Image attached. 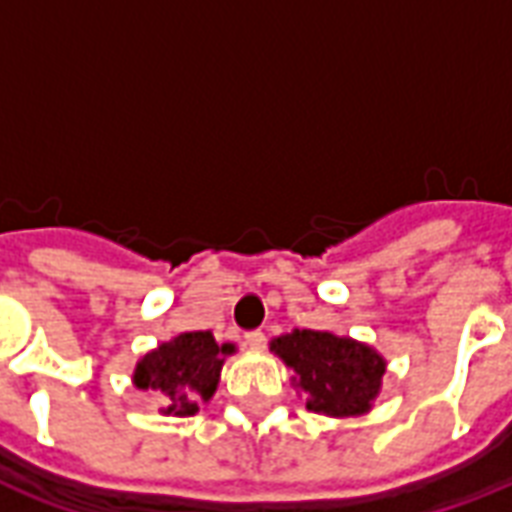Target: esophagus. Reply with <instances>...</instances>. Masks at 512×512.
<instances>
[{
	"instance_id": "esophagus-1",
	"label": "esophagus",
	"mask_w": 512,
	"mask_h": 512,
	"mask_svg": "<svg viewBox=\"0 0 512 512\" xmlns=\"http://www.w3.org/2000/svg\"><path fill=\"white\" fill-rule=\"evenodd\" d=\"M244 343L249 345V348H255V351H260V348H266V334L260 332V329H255V332H246L244 334Z\"/></svg>"
}]
</instances>
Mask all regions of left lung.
<instances>
[{
    "instance_id": "obj_1",
    "label": "left lung",
    "mask_w": 512,
    "mask_h": 512,
    "mask_svg": "<svg viewBox=\"0 0 512 512\" xmlns=\"http://www.w3.org/2000/svg\"><path fill=\"white\" fill-rule=\"evenodd\" d=\"M271 348L296 370L299 386L307 392V408L315 414H365L381 389L384 359L348 337L296 329L277 337Z\"/></svg>"
}]
</instances>
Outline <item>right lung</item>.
<instances>
[{
  "label": "right lung",
  "instance_id": "add662e5",
  "mask_svg": "<svg viewBox=\"0 0 512 512\" xmlns=\"http://www.w3.org/2000/svg\"><path fill=\"white\" fill-rule=\"evenodd\" d=\"M233 345H219L211 332H186L158 345L136 365L134 384L164 403V414L191 417L200 400H211L224 356Z\"/></svg>",
  "mask_w": 512,
  "mask_h": 512
}]
</instances>
